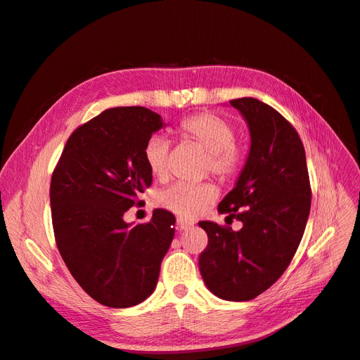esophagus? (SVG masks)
<instances>
[{"mask_svg":"<svg viewBox=\"0 0 360 360\" xmlns=\"http://www.w3.org/2000/svg\"><path fill=\"white\" fill-rule=\"evenodd\" d=\"M177 226H179V230H189V228L193 226V222L188 221V219H183V217H179Z\"/></svg>","mask_w":360,"mask_h":360,"instance_id":"esophagus-1","label":"esophagus"}]
</instances>
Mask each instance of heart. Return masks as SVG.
<instances>
[{
    "label": "heart",
    "instance_id": "1",
    "mask_svg": "<svg viewBox=\"0 0 360 360\" xmlns=\"http://www.w3.org/2000/svg\"><path fill=\"white\" fill-rule=\"evenodd\" d=\"M179 135L197 144L207 153L205 169L217 179L226 180L238 172L243 155L236 141L234 126L221 115L204 112L183 120ZM144 160L150 172L159 180L167 179L169 171V143L159 135L148 138L144 146ZM217 197L210 184H172L156 195V204L181 217H195L212 205Z\"/></svg>",
    "mask_w": 360,
    "mask_h": 360
}]
</instances>
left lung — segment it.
Masks as SVG:
<instances>
[{
    "mask_svg": "<svg viewBox=\"0 0 360 360\" xmlns=\"http://www.w3.org/2000/svg\"><path fill=\"white\" fill-rule=\"evenodd\" d=\"M249 129L250 147L236 186L217 210L243 226L212 221L200 271L214 296L245 302L266 291L296 254L311 209L307 156L299 134L276 110L254 97L230 101Z\"/></svg>",
    "mask_w": 360,
    "mask_h": 360,
    "instance_id": "1",
    "label": "left lung"
}]
</instances>
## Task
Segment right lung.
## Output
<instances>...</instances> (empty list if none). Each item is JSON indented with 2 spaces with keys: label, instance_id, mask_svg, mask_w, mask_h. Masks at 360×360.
Returning a JSON list of instances; mask_svg holds the SVG:
<instances>
[{
  "label": "right lung",
  "instance_id": "add662e5",
  "mask_svg": "<svg viewBox=\"0 0 360 360\" xmlns=\"http://www.w3.org/2000/svg\"><path fill=\"white\" fill-rule=\"evenodd\" d=\"M165 126L147 108H111L75 130L53 169L49 197L61 258L82 290L105 307L144 302L174 238L176 217L168 210H153L147 224L123 219L151 186L144 146Z\"/></svg>",
  "mask_w": 360,
  "mask_h": 360
}]
</instances>
